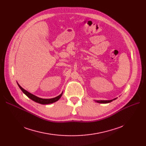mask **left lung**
I'll use <instances>...</instances> for the list:
<instances>
[{
  "label": "left lung",
  "instance_id": "1",
  "mask_svg": "<svg viewBox=\"0 0 146 146\" xmlns=\"http://www.w3.org/2000/svg\"><path fill=\"white\" fill-rule=\"evenodd\" d=\"M116 99H117V98H115V99H112V100H105V101H102V100H99V101H95L96 102H98V103H99V104H108V103H110L111 102L115 100Z\"/></svg>",
  "mask_w": 146,
  "mask_h": 146
}]
</instances>
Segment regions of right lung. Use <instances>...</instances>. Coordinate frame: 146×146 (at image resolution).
<instances>
[{
	"mask_svg": "<svg viewBox=\"0 0 146 146\" xmlns=\"http://www.w3.org/2000/svg\"><path fill=\"white\" fill-rule=\"evenodd\" d=\"M17 84L18 86L19 87V88L21 89V90L22 91V92L24 93L25 95H27L29 98H30L31 100H33V101L37 102L38 104H42V105H47V104H52L54 102H56L57 101H58L60 98L63 95V92L61 93L60 95L54 98H51V99H43V98H41L38 97L32 94L29 93V92H28L27 90H26L25 89H24V88H22L19 85V83L17 82Z\"/></svg>",
	"mask_w": 146,
	"mask_h": 146,
	"instance_id": "add662e5",
	"label": "right lung"
}]
</instances>
